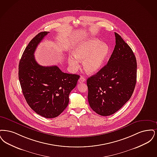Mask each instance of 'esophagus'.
Returning a JSON list of instances; mask_svg holds the SVG:
<instances>
[{
    "instance_id": "esophagus-1",
    "label": "esophagus",
    "mask_w": 157,
    "mask_h": 157,
    "mask_svg": "<svg viewBox=\"0 0 157 157\" xmlns=\"http://www.w3.org/2000/svg\"><path fill=\"white\" fill-rule=\"evenodd\" d=\"M85 81H86V78L84 77H82V76H81L80 78L78 80V82H84Z\"/></svg>"
}]
</instances>
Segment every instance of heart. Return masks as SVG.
Wrapping results in <instances>:
<instances>
[{
	"label": "heart",
	"mask_w": 157,
	"mask_h": 157,
	"mask_svg": "<svg viewBox=\"0 0 157 157\" xmlns=\"http://www.w3.org/2000/svg\"><path fill=\"white\" fill-rule=\"evenodd\" d=\"M109 52L106 43L95 38H87L77 44L73 50L74 57H68V64L75 70L79 67V61H82L85 71L94 73L101 67Z\"/></svg>",
	"instance_id": "b5f03b06"
}]
</instances>
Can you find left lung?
I'll return each mask as SVG.
<instances>
[{
	"label": "left lung",
	"mask_w": 157,
	"mask_h": 157,
	"mask_svg": "<svg viewBox=\"0 0 157 157\" xmlns=\"http://www.w3.org/2000/svg\"><path fill=\"white\" fill-rule=\"evenodd\" d=\"M116 46L107 64L87 80L88 101L98 114H114L130 100L136 81V60L132 49L115 32Z\"/></svg>",
	"instance_id": "8db88e82"
}]
</instances>
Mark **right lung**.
<instances>
[{
  "mask_svg": "<svg viewBox=\"0 0 157 157\" xmlns=\"http://www.w3.org/2000/svg\"><path fill=\"white\" fill-rule=\"evenodd\" d=\"M48 33H39L28 44L19 62V79L30 107L40 116L52 118L67 107L68 96L80 75L64 73L57 66H42L36 61L34 52Z\"/></svg>",
  "mask_w": 157,
  "mask_h": 157,
  "instance_id": "1",
  "label": "right lung"
}]
</instances>
